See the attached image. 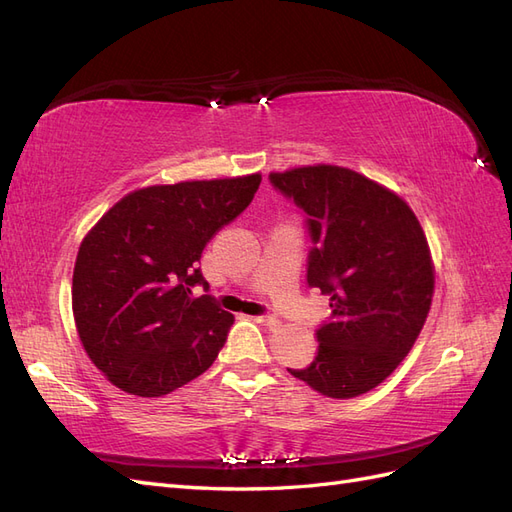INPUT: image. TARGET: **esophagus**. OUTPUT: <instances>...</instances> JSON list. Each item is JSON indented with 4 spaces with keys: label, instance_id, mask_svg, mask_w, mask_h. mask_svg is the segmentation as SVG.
I'll return each mask as SVG.
<instances>
[{
    "label": "esophagus",
    "instance_id": "esophagus-1",
    "mask_svg": "<svg viewBox=\"0 0 512 512\" xmlns=\"http://www.w3.org/2000/svg\"><path fill=\"white\" fill-rule=\"evenodd\" d=\"M258 324H262V327H267V329H271V331H275L277 327H280V318H275V316H256L254 318Z\"/></svg>",
    "mask_w": 512,
    "mask_h": 512
}]
</instances>
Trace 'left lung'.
I'll list each match as a JSON object with an SVG mask.
<instances>
[{
  "label": "left lung",
  "mask_w": 512,
  "mask_h": 512,
  "mask_svg": "<svg viewBox=\"0 0 512 512\" xmlns=\"http://www.w3.org/2000/svg\"><path fill=\"white\" fill-rule=\"evenodd\" d=\"M269 181L307 213V284L331 297L316 359L288 371L327 397H359L393 374L427 320L425 232L404 198L350 168L301 166Z\"/></svg>",
  "instance_id": "8db88e82"
}]
</instances>
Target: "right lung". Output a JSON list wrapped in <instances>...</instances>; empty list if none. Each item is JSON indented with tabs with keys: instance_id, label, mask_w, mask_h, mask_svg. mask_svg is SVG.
<instances>
[{
	"instance_id": "add662e5",
	"label": "right lung",
	"mask_w": 512,
	"mask_h": 512,
	"mask_svg": "<svg viewBox=\"0 0 512 512\" xmlns=\"http://www.w3.org/2000/svg\"><path fill=\"white\" fill-rule=\"evenodd\" d=\"M260 173L151 185L123 196L87 232L72 275L81 344L117 389L138 397L173 393L207 371L232 314L198 269L205 245L260 185Z\"/></svg>"
}]
</instances>
